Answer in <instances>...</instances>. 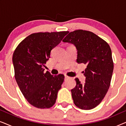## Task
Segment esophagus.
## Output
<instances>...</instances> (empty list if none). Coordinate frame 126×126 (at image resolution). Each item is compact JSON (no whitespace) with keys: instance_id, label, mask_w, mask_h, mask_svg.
Wrapping results in <instances>:
<instances>
[{"instance_id":"esophagus-1","label":"esophagus","mask_w":126,"mask_h":126,"mask_svg":"<svg viewBox=\"0 0 126 126\" xmlns=\"http://www.w3.org/2000/svg\"><path fill=\"white\" fill-rule=\"evenodd\" d=\"M70 77H69V76H66V75H65V80H66V79H69Z\"/></svg>"}]
</instances>
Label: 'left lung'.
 I'll return each mask as SVG.
<instances>
[{
  "label": "left lung",
  "mask_w": 126,
  "mask_h": 126,
  "mask_svg": "<svg viewBox=\"0 0 126 126\" xmlns=\"http://www.w3.org/2000/svg\"><path fill=\"white\" fill-rule=\"evenodd\" d=\"M63 42L75 45L77 62L87 65L85 83L75 79L76 85L71 90L73 102L80 109H93L104 99L111 84L113 63L110 46L94 32L83 30L69 32Z\"/></svg>",
  "instance_id": "obj_1"
}]
</instances>
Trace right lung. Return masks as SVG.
Wrapping results in <instances>:
<instances>
[{"instance_id": "obj_1", "label": "right lung", "mask_w": 126, "mask_h": 126, "mask_svg": "<svg viewBox=\"0 0 126 126\" xmlns=\"http://www.w3.org/2000/svg\"><path fill=\"white\" fill-rule=\"evenodd\" d=\"M68 33V31L32 33L20 42L14 52L15 80L24 97L35 107L49 108L56 103L65 76L45 73L44 66L51 50Z\"/></svg>"}]
</instances>
